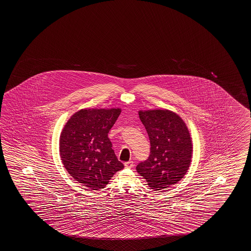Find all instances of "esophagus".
<instances>
[{
    "instance_id": "obj_1",
    "label": "esophagus",
    "mask_w": 251,
    "mask_h": 251,
    "mask_svg": "<svg viewBox=\"0 0 251 251\" xmlns=\"http://www.w3.org/2000/svg\"><path fill=\"white\" fill-rule=\"evenodd\" d=\"M124 166L127 169H131V168H133V166H134V162L132 161H127V162L124 163Z\"/></svg>"
}]
</instances>
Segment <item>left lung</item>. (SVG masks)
<instances>
[{"mask_svg": "<svg viewBox=\"0 0 251 251\" xmlns=\"http://www.w3.org/2000/svg\"><path fill=\"white\" fill-rule=\"evenodd\" d=\"M150 140V155L137 171L154 191L175 185L189 169L193 152L189 130L177 114L169 110L139 111Z\"/></svg>", "mask_w": 251, "mask_h": 251, "instance_id": "obj_1", "label": "left lung"}]
</instances>
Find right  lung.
<instances>
[{
  "label": "right lung",
  "mask_w": 251,
  "mask_h": 251,
  "mask_svg": "<svg viewBox=\"0 0 251 251\" xmlns=\"http://www.w3.org/2000/svg\"><path fill=\"white\" fill-rule=\"evenodd\" d=\"M121 109H81L62 130L59 151L68 173L90 191L104 188L124 168L108 138Z\"/></svg>",
  "instance_id": "obj_1"
}]
</instances>
